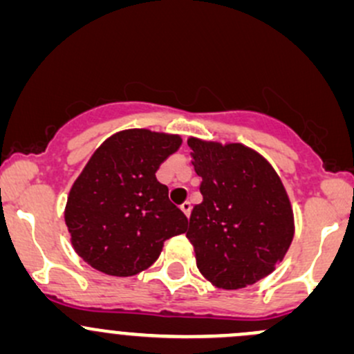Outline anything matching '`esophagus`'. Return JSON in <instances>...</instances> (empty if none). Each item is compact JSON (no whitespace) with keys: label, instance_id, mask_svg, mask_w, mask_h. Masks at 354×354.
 Segmentation results:
<instances>
[{"label":"esophagus","instance_id":"esophagus-1","mask_svg":"<svg viewBox=\"0 0 354 354\" xmlns=\"http://www.w3.org/2000/svg\"><path fill=\"white\" fill-rule=\"evenodd\" d=\"M181 212H183L185 215L189 218V213H192V203H189V201H185V203L181 205Z\"/></svg>","mask_w":354,"mask_h":354}]
</instances>
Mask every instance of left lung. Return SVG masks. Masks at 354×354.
<instances>
[{"instance_id": "1", "label": "left lung", "mask_w": 354, "mask_h": 354, "mask_svg": "<svg viewBox=\"0 0 354 354\" xmlns=\"http://www.w3.org/2000/svg\"><path fill=\"white\" fill-rule=\"evenodd\" d=\"M203 201L193 208L186 236L201 274L223 289H242L282 262L294 236L284 185L250 147L189 138Z\"/></svg>"}]
</instances>
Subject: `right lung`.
I'll return each instance as SVG.
<instances>
[{"label":"right lung","mask_w":354,"mask_h":354,"mask_svg":"<svg viewBox=\"0 0 354 354\" xmlns=\"http://www.w3.org/2000/svg\"><path fill=\"white\" fill-rule=\"evenodd\" d=\"M180 146V136L127 129L92 154L65 207L72 245L88 266L129 277L156 262L166 240L185 234V213L156 180L161 162Z\"/></svg>","instance_id":"right-lung-1"}]
</instances>
